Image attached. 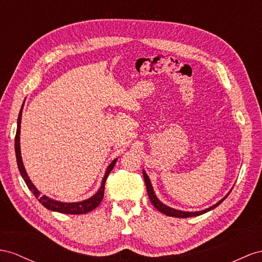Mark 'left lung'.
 Wrapping results in <instances>:
<instances>
[{
  "instance_id": "left-lung-1",
  "label": "left lung",
  "mask_w": 262,
  "mask_h": 262,
  "mask_svg": "<svg viewBox=\"0 0 262 262\" xmlns=\"http://www.w3.org/2000/svg\"><path fill=\"white\" fill-rule=\"evenodd\" d=\"M143 175H144V180H145V185H146V188H147V192H148V197H149V199H150V201H151V204L154 205V207H155L157 210H159L160 212H163V213L167 214V216H170V217H177V218H188V217L199 216V214H203V213H205V212H207V211H209V210L213 209V208H216L217 206H219V205H220L221 203H223V201L227 198V196L229 195V193H228V195H227L226 197H224V198L221 199L220 201H218V203H217L216 205H213V206H211V207H209V208H207V209H205V210L196 211V212H189V211L176 210V209H172V208H170V207H168V206L164 205V204L162 203V201H159V200H158V198H157V197H156V195H155V192H154V190H152V187H151V184H150V180H149L148 176H147V173H146L144 170H143Z\"/></svg>"
}]
</instances>
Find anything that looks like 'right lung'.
I'll return each instance as SVG.
<instances>
[{"label":"right lung","mask_w":262,"mask_h":262,"mask_svg":"<svg viewBox=\"0 0 262 262\" xmlns=\"http://www.w3.org/2000/svg\"><path fill=\"white\" fill-rule=\"evenodd\" d=\"M22 110H23V107H22ZM22 110H21V112H19L18 118H17V129H16V135H15V154H16L18 170H19V172H21V175L24 179L26 186H28L29 189L33 192V195H34L38 199L39 203H41L45 208H48V209L53 210V211L67 213V214H83V213H87V212L92 211L93 209H95V208L100 203H102L103 197H104V190H105V182H106L107 177H108L110 172L114 168V166H115L117 159L113 160L112 164L108 167H107L106 173H105V176L103 178V182H102V186H100L99 190L95 193V195L91 197L90 199L84 200V201H79V203H72V204L69 203V204H67V203H59V201L50 199L49 197H46V196H41V195H39L41 192H39L35 188V186L33 185L32 182L30 180L28 173H26V171H25L23 162H22L21 149H19V129H21Z\"/></svg>","instance_id":"1"}]
</instances>
